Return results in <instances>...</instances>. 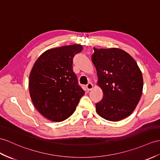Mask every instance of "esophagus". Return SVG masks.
Segmentation results:
<instances>
[{"instance_id":"34e87169","label":"esophagus","mask_w":160,"mask_h":160,"mask_svg":"<svg viewBox=\"0 0 160 160\" xmlns=\"http://www.w3.org/2000/svg\"><path fill=\"white\" fill-rule=\"evenodd\" d=\"M93 88V85L92 83H88V85H86V88L88 90H91V89H92Z\"/></svg>"}]
</instances>
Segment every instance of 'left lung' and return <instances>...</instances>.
Masks as SVG:
<instances>
[{"mask_svg":"<svg viewBox=\"0 0 160 160\" xmlns=\"http://www.w3.org/2000/svg\"><path fill=\"white\" fill-rule=\"evenodd\" d=\"M92 56L103 98L96 104L101 118L118 122L130 116L142 93V72L129 53L119 48L96 49Z\"/></svg>","mask_w":160,"mask_h":160,"instance_id":"obj_1","label":"left lung"}]
</instances>
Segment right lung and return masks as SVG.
I'll list each match as a JSON object with an SVG mask.
<instances>
[{
  "instance_id": "obj_1",
  "label": "right lung",
  "mask_w": 160,
  "mask_h": 160,
  "mask_svg": "<svg viewBox=\"0 0 160 160\" xmlns=\"http://www.w3.org/2000/svg\"><path fill=\"white\" fill-rule=\"evenodd\" d=\"M81 45L50 49L38 57L29 77L31 100L37 111L52 122L68 118L85 92L72 70V59Z\"/></svg>"
}]
</instances>
